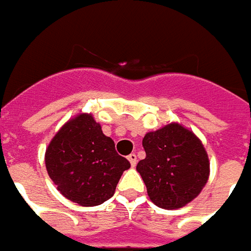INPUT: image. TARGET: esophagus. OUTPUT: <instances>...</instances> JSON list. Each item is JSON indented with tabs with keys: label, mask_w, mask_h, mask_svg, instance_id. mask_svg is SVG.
<instances>
[{
	"label": "esophagus",
	"mask_w": 251,
	"mask_h": 251,
	"mask_svg": "<svg viewBox=\"0 0 251 251\" xmlns=\"http://www.w3.org/2000/svg\"><path fill=\"white\" fill-rule=\"evenodd\" d=\"M127 160H129V163H130L131 167H136L137 156H136V154H134V153H131V154H129V156H127Z\"/></svg>",
	"instance_id": "1"
}]
</instances>
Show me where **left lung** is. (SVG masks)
<instances>
[{
    "instance_id": "obj_1",
    "label": "left lung",
    "mask_w": 251,
    "mask_h": 251,
    "mask_svg": "<svg viewBox=\"0 0 251 251\" xmlns=\"http://www.w3.org/2000/svg\"><path fill=\"white\" fill-rule=\"evenodd\" d=\"M142 147L147 157L137 164V171L154 204L176 210L200 194L210 176V161L192 131L172 122L147 133Z\"/></svg>"
}]
</instances>
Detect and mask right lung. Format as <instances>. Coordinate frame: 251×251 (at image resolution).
Listing matches in <instances>:
<instances>
[{"label": "right lung", "mask_w": 251, "mask_h": 251, "mask_svg": "<svg viewBox=\"0 0 251 251\" xmlns=\"http://www.w3.org/2000/svg\"><path fill=\"white\" fill-rule=\"evenodd\" d=\"M46 168L60 194L83 207L102 204L130 163L115 152L91 114L74 117L52 138L46 151Z\"/></svg>", "instance_id": "1"}]
</instances>
